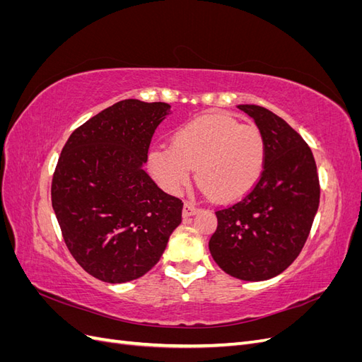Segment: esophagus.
Masks as SVG:
<instances>
[{"label":"esophagus","instance_id":"esophagus-1","mask_svg":"<svg viewBox=\"0 0 362 362\" xmlns=\"http://www.w3.org/2000/svg\"><path fill=\"white\" fill-rule=\"evenodd\" d=\"M198 211H199L198 208H196L194 205H192L190 202H185V204H184V208H182V216H184V217L194 216Z\"/></svg>","mask_w":362,"mask_h":362}]
</instances>
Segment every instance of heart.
<instances>
[{"label": "heart", "mask_w": 362, "mask_h": 362, "mask_svg": "<svg viewBox=\"0 0 362 362\" xmlns=\"http://www.w3.org/2000/svg\"><path fill=\"white\" fill-rule=\"evenodd\" d=\"M266 164V140L254 124H240L221 112L182 124L172 134L170 148L149 151L152 177L170 194L190 184L193 169L206 194L233 202L252 192Z\"/></svg>", "instance_id": "1"}]
</instances>
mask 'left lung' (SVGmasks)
Here are the masks:
<instances>
[{"instance_id": "1", "label": "left lung", "mask_w": 362, "mask_h": 362, "mask_svg": "<svg viewBox=\"0 0 362 362\" xmlns=\"http://www.w3.org/2000/svg\"><path fill=\"white\" fill-rule=\"evenodd\" d=\"M237 107L264 136L266 164L250 193L216 211L208 247L228 275L266 281L300 254L319 210V175L310 146L286 120L259 105Z\"/></svg>"}]
</instances>
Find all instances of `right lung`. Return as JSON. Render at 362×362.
I'll return each instance as SVG.
<instances>
[{"label": "right lung", "instance_id": "add662e5", "mask_svg": "<svg viewBox=\"0 0 362 362\" xmlns=\"http://www.w3.org/2000/svg\"><path fill=\"white\" fill-rule=\"evenodd\" d=\"M166 103L124 100L76 128L63 146L51 201L75 261L110 284L144 276L181 223L182 201L144 169Z\"/></svg>", "mask_w": 362, "mask_h": 362}]
</instances>
